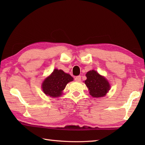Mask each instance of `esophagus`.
<instances>
[{
	"label": "esophagus",
	"instance_id": "obj_1",
	"mask_svg": "<svg viewBox=\"0 0 145 145\" xmlns=\"http://www.w3.org/2000/svg\"><path fill=\"white\" fill-rule=\"evenodd\" d=\"M75 80L76 82H80L81 80V76H77L75 77Z\"/></svg>",
	"mask_w": 145,
	"mask_h": 145
}]
</instances>
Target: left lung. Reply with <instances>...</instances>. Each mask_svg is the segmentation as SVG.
<instances>
[{"mask_svg": "<svg viewBox=\"0 0 145 145\" xmlns=\"http://www.w3.org/2000/svg\"><path fill=\"white\" fill-rule=\"evenodd\" d=\"M87 80L85 84L87 85L90 94L93 97L99 98L105 96L108 92L110 85L107 80L101 76L95 70L89 71L86 74Z\"/></svg>", "mask_w": 145, "mask_h": 145, "instance_id": "1", "label": "left lung"}]
</instances>
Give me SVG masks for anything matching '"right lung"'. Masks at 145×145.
<instances>
[{"instance_id":"1","label":"right lung","mask_w":145,"mask_h":145,"mask_svg":"<svg viewBox=\"0 0 145 145\" xmlns=\"http://www.w3.org/2000/svg\"><path fill=\"white\" fill-rule=\"evenodd\" d=\"M73 80V78L70 75L65 73L61 70L55 69L43 82L42 90L48 96L60 97L68 83Z\"/></svg>"}]
</instances>
